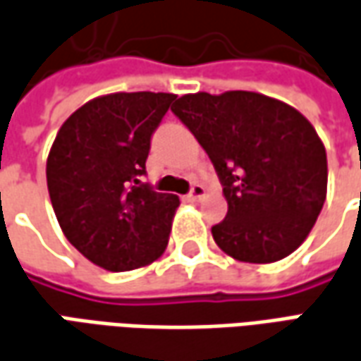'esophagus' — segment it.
Listing matches in <instances>:
<instances>
[{
  "label": "esophagus",
  "instance_id": "1",
  "mask_svg": "<svg viewBox=\"0 0 361 361\" xmlns=\"http://www.w3.org/2000/svg\"><path fill=\"white\" fill-rule=\"evenodd\" d=\"M201 197H205V188H203L201 183H195V185L191 188L190 193H188V200H190V201H200Z\"/></svg>",
  "mask_w": 361,
  "mask_h": 361
}]
</instances>
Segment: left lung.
<instances>
[{"instance_id": "8db88e82", "label": "left lung", "mask_w": 361, "mask_h": 361, "mask_svg": "<svg viewBox=\"0 0 361 361\" xmlns=\"http://www.w3.org/2000/svg\"><path fill=\"white\" fill-rule=\"evenodd\" d=\"M171 112L207 152L227 215L215 243L243 263H274L296 251L326 201L322 140L302 114L249 90L183 94Z\"/></svg>"}]
</instances>
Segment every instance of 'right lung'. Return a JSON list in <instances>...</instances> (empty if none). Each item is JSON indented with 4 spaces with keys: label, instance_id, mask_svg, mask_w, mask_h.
Segmentation results:
<instances>
[{
    "label": "right lung",
    "instance_id": "right-lung-1",
    "mask_svg": "<svg viewBox=\"0 0 361 361\" xmlns=\"http://www.w3.org/2000/svg\"><path fill=\"white\" fill-rule=\"evenodd\" d=\"M170 92H114L88 100L57 132L47 188L68 243L112 273L154 263L168 247L178 195L142 181L149 140Z\"/></svg>",
    "mask_w": 361,
    "mask_h": 361
}]
</instances>
